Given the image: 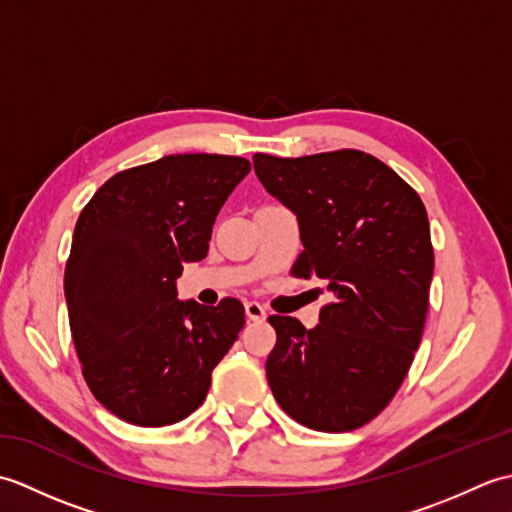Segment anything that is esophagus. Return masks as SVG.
Wrapping results in <instances>:
<instances>
[{
  "instance_id": "esophagus-1",
  "label": "esophagus",
  "mask_w": 512,
  "mask_h": 512,
  "mask_svg": "<svg viewBox=\"0 0 512 512\" xmlns=\"http://www.w3.org/2000/svg\"><path fill=\"white\" fill-rule=\"evenodd\" d=\"M244 310H246V317L250 319V321H266V308L262 306V303H257V301H246L244 303Z\"/></svg>"
}]
</instances>
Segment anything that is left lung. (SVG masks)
<instances>
[{
    "mask_svg": "<svg viewBox=\"0 0 512 512\" xmlns=\"http://www.w3.org/2000/svg\"><path fill=\"white\" fill-rule=\"evenodd\" d=\"M253 165L299 220L303 253L292 277H317L334 295L312 330L268 317L277 332L268 385L279 407L314 431L363 427L396 396L422 339L433 277L427 209L365 151L255 154Z\"/></svg>",
    "mask_w": 512,
    "mask_h": 512,
    "instance_id": "1",
    "label": "left lung"
}]
</instances>
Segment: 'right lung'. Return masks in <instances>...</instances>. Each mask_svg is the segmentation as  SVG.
Returning a JSON list of instances; mask_svg holds the SVG:
<instances>
[{"instance_id":"add662e5","label":"right lung","mask_w":512,"mask_h":512,"mask_svg":"<svg viewBox=\"0 0 512 512\" xmlns=\"http://www.w3.org/2000/svg\"><path fill=\"white\" fill-rule=\"evenodd\" d=\"M239 156L178 154L116 173L85 204L65 264V301L83 378L125 422L167 427L198 409L244 328V306L180 301L215 217L244 180Z\"/></svg>"}]
</instances>
